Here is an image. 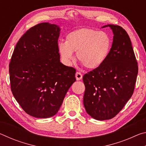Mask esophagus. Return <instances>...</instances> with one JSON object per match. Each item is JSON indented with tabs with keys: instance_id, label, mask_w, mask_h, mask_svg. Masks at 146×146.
Returning <instances> with one entry per match:
<instances>
[{
	"instance_id": "obj_1",
	"label": "esophagus",
	"mask_w": 146,
	"mask_h": 146,
	"mask_svg": "<svg viewBox=\"0 0 146 146\" xmlns=\"http://www.w3.org/2000/svg\"><path fill=\"white\" fill-rule=\"evenodd\" d=\"M76 80H80L82 78V75L80 72H76L75 75Z\"/></svg>"
}]
</instances>
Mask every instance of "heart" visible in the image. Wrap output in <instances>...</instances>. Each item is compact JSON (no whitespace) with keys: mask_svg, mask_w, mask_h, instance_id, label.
I'll return each instance as SVG.
<instances>
[{"mask_svg":"<svg viewBox=\"0 0 146 146\" xmlns=\"http://www.w3.org/2000/svg\"><path fill=\"white\" fill-rule=\"evenodd\" d=\"M111 40L104 31L91 29H80L69 33L66 42L58 44V50L62 60L70 66L76 53V57L86 68L95 70L107 59Z\"/></svg>","mask_w":146,"mask_h":146,"instance_id":"heart-1","label":"heart"}]
</instances>
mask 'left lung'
<instances>
[{
	"mask_svg": "<svg viewBox=\"0 0 146 146\" xmlns=\"http://www.w3.org/2000/svg\"><path fill=\"white\" fill-rule=\"evenodd\" d=\"M110 27L113 33L111 48L102 65L83 76L86 112L98 120L115 117L133 93L138 65L131 40L122 27Z\"/></svg>",
	"mask_w": 146,
	"mask_h": 146,
	"instance_id": "8db88e82",
	"label": "left lung"
}]
</instances>
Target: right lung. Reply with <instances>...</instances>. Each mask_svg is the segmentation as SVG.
Returning <instances> with one entry per match:
<instances>
[{"instance_id": "right-lung-1", "label": "right lung", "mask_w": 146, "mask_h": 146, "mask_svg": "<svg viewBox=\"0 0 146 146\" xmlns=\"http://www.w3.org/2000/svg\"><path fill=\"white\" fill-rule=\"evenodd\" d=\"M60 28L43 23L19 39L9 63L11 90L24 111L35 118L51 117L75 82L76 70L62 64L58 50Z\"/></svg>"}]
</instances>
